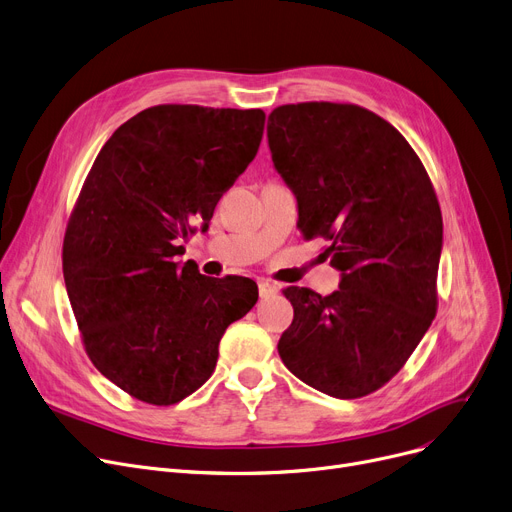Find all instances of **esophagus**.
<instances>
[{
	"label": "esophagus",
	"mask_w": 512,
	"mask_h": 512,
	"mask_svg": "<svg viewBox=\"0 0 512 512\" xmlns=\"http://www.w3.org/2000/svg\"><path fill=\"white\" fill-rule=\"evenodd\" d=\"M258 291H260V297H270L279 291V287L275 283L262 279V281H258Z\"/></svg>",
	"instance_id": "esophagus-1"
}]
</instances>
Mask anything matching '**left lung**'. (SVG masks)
<instances>
[{"label":"left lung","mask_w":512,"mask_h":512,"mask_svg":"<svg viewBox=\"0 0 512 512\" xmlns=\"http://www.w3.org/2000/svg\"><path fill=\"white\" fill-rule=\"evenodd\" d=\"M266 136L299 231L324 237L341 270L326 297L283 291L293 322L279 355L324 395L366 397L405 366L436 316L442 215L432 182L401 132L359 105H281Z\"/></svg>","instance_id":"left-lung-1"}]
</instances>
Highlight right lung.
<instances>
[{"label": "right lung", "mask_w": 512, "mask_h": 512, "mask_svg": "<svg viewBox=\"0 0 512 512\" xmlns=\"http://www.w3.org/2000/svg\"><path fill=\"white\" fill-rule=\"evenodd\" d=\"M262 109L148 107L90 169L64 237V281L95 368L150 405H173L215 372L225 328L258 302L252 279H213L173 258L246 171Z\"/></svg>", "instance_id": "obj_1"}]
</instances>
